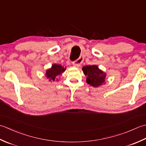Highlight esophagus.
I'll list each match as a JSON object with an SVG mask.
<instances>
[{
  "mask_svg": "<svg viewBox=\"0 0 146 146\" xmlns=\"http://www.w3.org/2000/svg\"><path fill=\"white\" fill-rule=\"evenodd\" d=\"M83 60H84V58L83 57H79L78 59H77L76 60L72 62V64L74 67H79L81 65V64H82Z\"/></svg>",
  "mask_w": 146,
  "mask_h": 146,
  "instance_id": "1",
  "label": "esophagus"
}]
</instances>
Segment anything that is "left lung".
<instances>
[{
    "label": "left lung",
    "mask_w": 146,
    "mask_h": 146,
    "mask_svg": "<svg viewBox=\"0 0 146 146\" xmlns=\"http://www.w3.org/2000/svg\"><path fill=\"white\" fill-rule=\"evenodd\" d=\"M83 72L87 76L86 82L93 87H98L105 83L106 74L96 65H86L82 67Z\"/></svg>",
    "instance_id": "left-lung-1"
}]
</instances>
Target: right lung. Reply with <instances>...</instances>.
<instances>
[{
	"label": "right lung",
	"mask_w": 146,
	"mask_h": 146,
	"mask_svg": "<svg viewBox=\"0 0 146 146\" xmlns=\"http://www.w3.org/2000/svg\"><path fill=\"white\" fill-rule=\"evenodd\" d=\"M65 70V68L62 67L61 65L53 64L52 68L46 70V76L47 78L49 79L50 81L51 80L54 81L55 77L58 75H60L62 72H64Z\"/></svg>",
	"instance_id": "obj_1"
}]
</instances>
